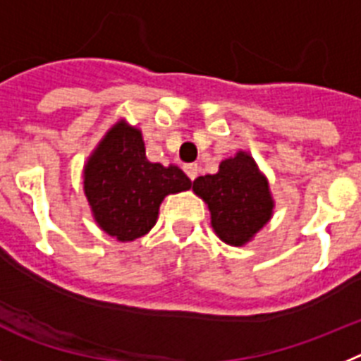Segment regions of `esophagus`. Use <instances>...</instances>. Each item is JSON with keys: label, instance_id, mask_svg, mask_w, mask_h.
I'll list each match as a JSON object with an SVG mask.
<instances>
[{"label": "esophagus", "instance_id": "esophagus-1", "mask_svg": "<svg viewBox=\"0 0 361 361\" xmlns=\"http://www.w3.org/2000/svg\"><path fill=\"white\" fill-rule=\"evenodd\" d=\"M183 171H185V174L190 178V180H196V176H198V172H200V167L196 165V163H190V165H185Z\"/></svg>", "mask_w": 361, "mask_h": 361}]
</instances>
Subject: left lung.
Instances as JSON below:
<instances>
[{
	"label": "left lung",
	"mask_w": 361,
	"mask_h": 361,
	"mask_svg": "<svg viewBox=\"0 0 361 361\" xmlns=\"http://www.w3.org/2000/svg\"><path fill=\"white\" fill-rule=\"evenodd\" d=\"M192 190L209 207L216 236L231 247L247 245L274 214L267 176L247 150L224 159L216 174L196 178Z\"/></svg>",
	"instance_id": "8db88e82"
}]
</instances>
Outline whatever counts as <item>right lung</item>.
I'll list each match as a JSON object with an SVG mask.
<instances>
[{"label":"right lung","instance_id":"1","mask_svg":"<svg viewBox=\"0 0 361 361\" xmlns=\"http://www.w3.org/2000/svg\"><path fill=\"white\" fill-rule=\"evenodd\" d=\"M189 189L180 167L147 159L142 130L127 120L106 130L83 165V192L94 221L123 243L154 227L165 196Z\"/></svg>","mask_w":361,"mask_h":361}]
</instances>
